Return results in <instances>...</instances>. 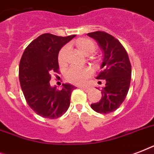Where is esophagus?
<instances>
[{
  "instance_id": "obj_1",
  "label": "esophagus",
  "mask_w": 154,
  "mask_h": 154,
  "mask_svg": "<svg viewBox=\"0 0 154 154\" xmlns=\"http://www.w3.org/2000/svg\"><path fill=\"white\" fill-rule=\"evenodd\" d=\"M81 89H83L84 91L87 92V93L90 91V88H88V87H83V86H82V87H81Z\"/></svg>"
}]
</instances>
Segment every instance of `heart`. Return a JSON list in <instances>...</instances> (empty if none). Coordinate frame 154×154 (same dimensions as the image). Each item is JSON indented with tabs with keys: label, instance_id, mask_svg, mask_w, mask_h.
I'll list each match as a JSON object with an SVG mask.
<instances>
[{
	"label": "heart",
	"instance_id": "heart-1",
	"mask_svg": "<svg viewBox=\"0 0 154 154\" xmlns=\"http://www.w3.org/2000/svg\"><path fill=\"white\" fill-rule=\"evenodd\" d=\"M75 45L77 49L82 52L83 54L89 56L94 53L96 50L97 45L95 42L89 38H79L75 42ZM69 46L65 45L60 49L58 53V61L60 65H63L65 61V57L67 54ZM92 70L89 68H83V69H76L72 68L66 73V80L68 82L74 85H83L92 76Z\"/></svg>",
	"mask_w": 154,
	"mask_h": 154
}]
</instances>
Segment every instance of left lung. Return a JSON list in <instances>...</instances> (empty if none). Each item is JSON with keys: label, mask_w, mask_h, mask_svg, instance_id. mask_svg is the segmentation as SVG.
<instances>
[{"label": "left lung", "mask_w": 154, "mask_h": 154, "mask_svg": "<svg viewBox=\"0 0 154 154\" xmlns=\"http://www.w3.org/2000/svg\"><path fill=\"white\" fill-rule=\"evenodd\" d=\"M87 35L96 40L103 52V69L97 79L105 83L101 100L92 104L91 108L97 112L106 114L117 109L126 97L131 81V64L126 50L112 35L101 31Z\"/></svg>", "instance_id": "obj_1"}]
</instances>
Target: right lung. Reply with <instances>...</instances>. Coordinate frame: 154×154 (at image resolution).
I'll list each match as a JSON object with an SVG mask.
<instances>
[{"mask_svg": "<svg viewBox=\"0 0 154 154\" xmlns=\"http://www.w3.org/2000/svg\"><path fill=\"white\" fill-rule=\"evenodd\" d=\"M76 35L58 37L45 33L30 43L20 59L19 80L29 107L37 114L49 119L62 116L70 105V97L76 87L63 84L60 90L50 85L52 72L58 73V53Z\"/></svg>", "mask_w": 154, "mask_h": 154, "instance_id": "1", "label": "right lung"}]
</instances>
